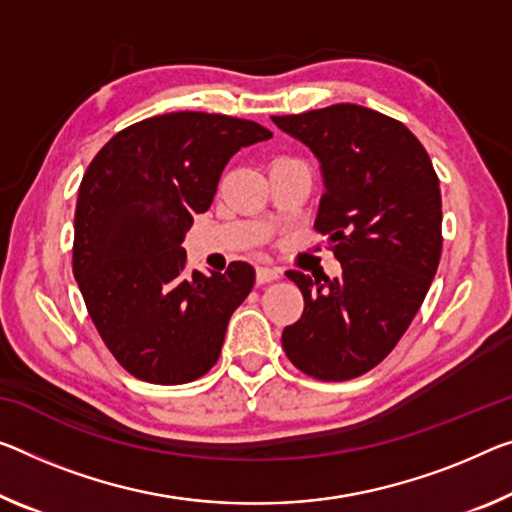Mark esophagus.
<instances>
[{
    "label": "esophagus",
    "instance_id": "esophagus-1",
    "mask_svg": "<svg viewBox=\"0 0 512 512\" xmlns=\"http://www.w3.org/2000/svg\"><path fill=\"white\" fill-rule=\"evenodd\" d=\"M281 277V272L277 267H270V265H261L256 267V283H270V281H277Z\"/></svg>",
    "mask_w": 512,
    "mask_h": 512
}]
</instances>
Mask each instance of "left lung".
<instances>
[{
	"label": "left lung",
	"instance_id": "left-lung-1",
	"mask_svg": "<svg viewBox=\"0 0 512 512\" xmlns=\"http://www.w3.org/2000/svg\"><path fill=\"white\" fill-rule=\"evenodd\" d=\"M272 121L320 160L316 231L343 267L322 281L288 272L304 313L283 350L316 380H352L396 348L426 300L442 256L439 178L421 141L375 109L341 102Z\"/></svg>",
	"mask_w": 512,
	"mask_h": 512
}]
</instances>
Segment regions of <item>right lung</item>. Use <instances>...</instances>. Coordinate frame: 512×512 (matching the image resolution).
<instances>
[{
	"label": "right lung",
	"mask_w": 512,
	"mask_h": 512,
	"mask_svg": "<svg viewBox=\"0 0 512 512\" xmlns=\"http://www.w3.org/2000/svg\"><path fill=\"white\" fill-rule=\"evenodd\" d=\"M270 137L247 119L174 112L116 132L93 157L77 196L73 274L130 375L185 384L215 366L256 272L242 261L224 274L187 272L183 240L231 157Z\"/></svg>",
	"instance_id": "add662e5"
}]
</instances>
